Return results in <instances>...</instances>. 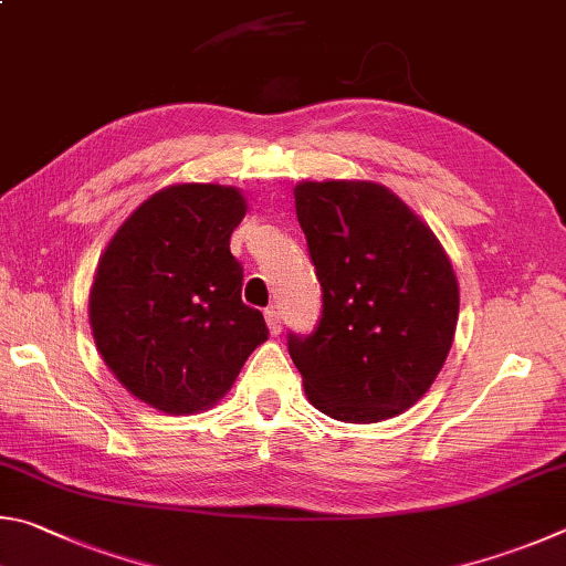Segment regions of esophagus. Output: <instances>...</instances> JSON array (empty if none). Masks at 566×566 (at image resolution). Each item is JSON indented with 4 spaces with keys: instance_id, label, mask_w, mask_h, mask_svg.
I'll use <instances>...</instances> for the list:
<instances>
[{
    "instance_id": "1",
    "label": "esophagus",
    "mask_w": 566,
    "mask_h": 566,
    "mask_svg": "<svg viewBox=\"0 0 566 566\" xmlns=\"http://www.w3.org/2000/svg\"><path fill=\"white\" fill-rule=\"evenodd\" d=\"M265 323H268V328H271L273 335H281V311L268 308L265 311Z\"/></svg>"
}]
</instances>
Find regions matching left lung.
Returning <instances> with one entry per match:
<instances>
[{"mask_svg":"<svg viewBox=\"0 0 566 566\" xmlns=\"http://www.w3.org/2000/svg\"><path fill=\"white\" fill-rule=\"evenodd\" d=\"M295 213L323 289L315 333L289 335L313 408L380 422L412 408L454 340L460 289L438 235L375 181H301Z\"/></svg>","mask_w":566,"mask_h":566,"instance_id":"obj_1","label":"left lung"}]
</instances>
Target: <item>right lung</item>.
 Listing matches in <instances>:
<instances>
[{"label":"right lung","mask_w":566,"mask_h":566,"mask_svg":"<svg viewBox=\"0 0 566 566\" xmlns=\"http://www.w3.org/2000/svg\"><path fill=\"white\" fill-rule=\"evenodd\" d=\"M248 211L235 186L174 184L136 208L98 258L88 323L106 368L166 415L208 410L268 340L241 301L231 233Z\"/></svg>","instance_id":"obj_1"}]
</instances>
